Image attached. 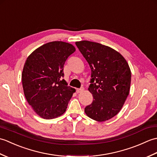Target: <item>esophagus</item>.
I'll list each match as a JSON object with an SVG mask.
<instances>
[{
  "label": "esophagus",
  "instance_id": "esophagus-1",
  "mask_svg": "<svg viewBox=\"0 0 157 157\" xmlns=\"http://www.w3.org/2000/svg\"><path fill=\"white\" fill-rule=\"evenodd\" d=\"M83 90H84V88H78L76 89V92L78 93V94H79V93L82 92Z\"/></svg>",
  "mask_w": 157,
  "mask_h": 157
}]
</instances>
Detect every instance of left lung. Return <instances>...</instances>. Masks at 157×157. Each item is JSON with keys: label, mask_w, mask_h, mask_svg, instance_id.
<instances>
[{"label": "left lung", "mask_w": 157, "mask_h": 157, "mask_svg": "<svg viewBox=\"0 0 157 157\" xmlns=\"http://www.w3.org/2000/svg\"><path fill=\"white\" fill-rule=\"evenodd\" d=\"M75 45L91 69L88 90L93 101L85 113L97 121L111 119L120 111L129 95L131 71L123 56L107 46L83 40Z\"/></svg>", "instance_id": "8db88e82"}]
</instances>
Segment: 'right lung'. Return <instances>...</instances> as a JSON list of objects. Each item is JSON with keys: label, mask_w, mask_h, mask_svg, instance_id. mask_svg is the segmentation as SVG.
Here are the masks:
<instances>
[{"label": "right lung", "mask_w": 157, "mask_h": 157, "mask_svg": "<svg viewBox=\"0 0 157 157\" xmlns=\"http://www.w3.org/2000/svg\"><path fill=\"white\" fill-rule=\"evenodd\" d=\"M75 51L72 44L61 41L40 46L29 55L23 67V92L34 111L46 119L63 115L75 90L67 86L63 67Z\"/></svg>", "instance_id": "obj_1"}]
</instances>
